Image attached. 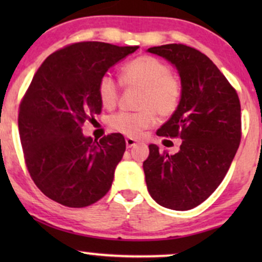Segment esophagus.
<instances>
[{"mask_svg": "<svg viewBox=\"0 0 262 262\" xmlns=\"http://www.w3.org/2000/svg\"><path fill=\"white\" fill-rule=\"evenodd\" d=\"M125 144H127V148H133V146L137 145V140L133 139V138H127Z\"/></svg>", "mask_w": 262, "mask_h": 262, "instance_id": "obj_1", "label": "esophagus"}]
</instances>
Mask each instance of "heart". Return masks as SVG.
Returning <instances> with one entry per match:
<instances>
[{
  "instance_id": "heart-1",
  "label": "heart",
  "mask_w": 262,
  "mask_h": 262,
  "mask_svg": "<svg viewBox=\"0 0 262 262\" xmlns=\"http://www.w3.org/2000/svg\"><path fill=\"white\" fill-rule=\"evenodd\" d=\"M121 81L125 87H140L137 112H119L108 121L113 130L137 138L160 118H170L179 110L182 100V83L170 73L166 62L151 55L138 56L121 70ZM97 95L102 106L113 108L121 96V85L112 75H102L97 83Z\"/></svg>"
}]
</instances>
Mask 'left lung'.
Returning a JSON list of instances; mask_svg holds the SVG:
<instances>
[{"mask_svg": "<svg viewBox=\"0 0 262 262\" xmlns=\"http://www.w3.org/2000/svg\"><path fill=\"white\" fill-rule=\"evenodd\" d=\"M179 70L182 100L156 134L182 139L170 155L149 145L143 169L148 191L160 206L188 210L200 206L223 181L242 139L237 93L208 56L183 44L149 48Z\"/></svg>", "mask_w": 262, "mask_h": 262, "instance_id": "left-lung-1", "label": "left lung"}]
</instances>
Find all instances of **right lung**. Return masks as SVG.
<instances>
[{"label": "right lung", "instance_id": "right-lung-1", "mask_svg": "<svg viewBox=\"0 0 262 262\" xmlns=\"http://www.w3.org/2000/svg\"><path fill=\"white\" fill-rule=\"evenodd\" d=\"M139 47L81 41L44 60L19 104L18 129L27 169L50 200L71 208L106 196L125 151L121 133L100 141L82 134L100 114L97 83L102 75Z\"/></svg>", "mask_w": 262, "mask_h": 262}]
</instances>
